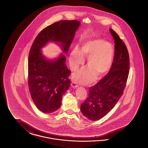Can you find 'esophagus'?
I'll use <instances>...</instances> for the list:
<instances>
[{
	"mask_svg": "<svg viewBox=\"0 0 148 148\" xmlns=\"http://www.w3.org/2000/svg\"><path fill=\"white\" fill-rule=\"evenodd\" d=\"M71 85L72 87H73V88H77V86H78V85L77 84V83L75 82H73L71 83Z\"/></svg>",
	"mask_w": 148,
	"mask_h": 148,
	"instance_id": "esophagus-1",
	"label": "esophagus"
}]
</instances>
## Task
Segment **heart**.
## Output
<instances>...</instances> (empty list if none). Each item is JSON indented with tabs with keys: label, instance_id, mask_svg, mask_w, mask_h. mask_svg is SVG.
<instances>
[{
	"label": "heart",
	"instance_id": "obj_1",
	"mask_svg": "<svg viewBox=\"0 0 148 148\" xmlns=\"http://www.w3.org/2000/svg\"><path fill=\"white\" fill-rule=\"evenodd\" d=\"M83 55L88 56L89 66L82 68L73 76L77 82L87 83L94 79L96 74L101 77L110 69L113 63L114 49L112 43L101 38H95L84 42L82 50L75 47L71 51L69 63L71 69L77 71L84 62Z\"/></svg>",
	"mask_w": 148,
	"mask_h": 148
}]
</instances>
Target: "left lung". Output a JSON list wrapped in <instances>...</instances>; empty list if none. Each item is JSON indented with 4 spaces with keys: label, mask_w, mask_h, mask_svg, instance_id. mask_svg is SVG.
I'll list each match as a JSON object with an SVG mask.
<instances>
[{
    "label": "left lung",
    "mask_w": 148,
    "mask_h": 148,
    "mask_svg": "<svg viewBox=\"0 0 148 148\" xmlns=\"http://www.w3.org/2000/svg\"><path fill=\"white\" fill-rule=\"evenodd\" d=\"M115 42L112 67L104 77L89 88L87 99L82 104L81 112L88 119L98 120L109 113L119 101L126 86L129 73V56L123 40L109 29Z\"/></svg>",
    "instance_id": "left-lung-1"
}]
</instances>
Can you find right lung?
Masks as SVG:
<instances>
[{
	"mask_svg": "<svg viewBox=\"0 0 148 148\" xmlns=\"http://www.w3.org/2000/svg\"><path fill=\"white\" fill-rule=\"evenodd\" d=\"M79 25L76 20L57 21L43 29L32 44L28 57L29 89L34 103L43 113H53L60 108L63 95L71 84V71L63 54L56 60H48L40 49L53 41L60 42L67 53Z\"/></svg>",
	"mask_w": 148,
	"mask_h": 148,
	"instance_id": "right-lung-1",
	"label": "right lung"
}]
</instances>
